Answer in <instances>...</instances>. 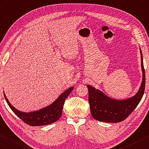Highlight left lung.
I'll list each match as a JSON object with an SVG mask.
<instances>
[{
	"mask_svg": "<svg viewBox=\"0 0 149 149\" xmlns=\"http://www.w3.org/2000/svg\"><path fill=\"white\" fill-rule=\"evenodd\" d=\"M141 65L142 70V82L139 90L133 97L118 100L109 97L102 91L87 85L89 91V103L91 116L99 121L119 123L126 119L135 109L143 97L145 86V74L143 56L141 49Z\"/></svg>",
	"mask_w": 149,
	"mask_h": 149,
	"instance_id": "1",
	"label": "left lung"
}]
</instances>
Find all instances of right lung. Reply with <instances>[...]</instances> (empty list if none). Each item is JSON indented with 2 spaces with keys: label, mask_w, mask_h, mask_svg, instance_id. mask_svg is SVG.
Returning <instances> with one entry per match:
<instances>
[{
  "label": "right lung",
  "mask_w": 149,
  "mask_h": 149,
  "mask_svg": "<svg viewBox=\"0 0 149 149\" xmlns=\"http://www.w3.org/2000/svg\"><path fill=\"white\" fill-rule=\"evenodd\" d=\"M74 87H71L62 93L55 101L45 108L31 112H23L17 110L8 101L5 94L4 98L8 105L13 112L22 119L23 122L32 126H44L53 123L60 118L63 111V107L65 100L73 90Z\"/></svg>",
  "instance_id": "obj_1"
}]
</instances>
